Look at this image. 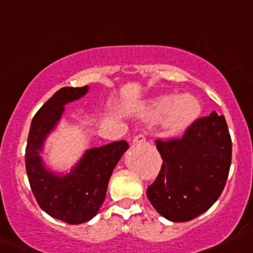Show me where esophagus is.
<instances>
[{"label": "esophagus", "instance_id": "34e87169", "mask_svg": "<svg viewBox=\"0 0 253 253\" xmlns=\"http://www.w3.org/2000/svg\"><path fill=\"white\" fill-rule=\"evenodd\" d=\"M144 142H146V137L144 134L136 135L134 137V140H132V144H144Z\"/></svg>", "mask_w": 253, "mask_h": 253}]
</instances>
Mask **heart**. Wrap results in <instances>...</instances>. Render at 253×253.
<instances>
[{"label": "heart", "instance_id": "obj_1", "mask_svg": "<svg viewBox=\"0 0 253 253\" xmlns=\"http://www.w3.org/2000/svg\"><path fill=\"white\" fill-rule=\"evenodd\" d=\"M199 102L192 96L183 95L178 98L173 96H162L156 98L146 108L145 116L157 119L166 116L165 126L169 132H175L189 126L199 116Z\"/></svg>", "mask_w": 253, "mask_h": 253}]
</instances>
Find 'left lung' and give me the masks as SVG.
<instances>
[{
    "label": "left lung",
    "mask_w": 253,
    "mask_h": 253,
    "mask_svg": "<svg viewBox=\"0 0 253 253\" xmlns=\"http://www.w3.org/2000/svg\"><path fill=\"white\" fill-rule=\"evenodd\" d=\"M163 163L147 199L171 222H187L211 207L225 186L231 137L224 116L212 112L192 122L181 137L156 141Z\"/></svg>",
    "instance_id": "obj_1"
}]
</instances>
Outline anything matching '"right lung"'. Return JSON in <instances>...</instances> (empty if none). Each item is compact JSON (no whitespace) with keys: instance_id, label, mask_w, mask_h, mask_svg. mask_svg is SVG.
Here are the masks:
<instances>
[{"instance_id":"right-lung-1","label":"right lung","mask_w":253,"mask_h":253,"mask_svg":"<svg viewBox=\"0 0 253 253\" xmlns=\"http://www.w3.org/2000/svg\"><path fill=\"white\" fill-rule=\"evenodd\" d=\"M88 86L62 87L34 116L25 148V168L31 191L47 214L68 224H82L97 214L107 192L114 167L129 148L126 140L87 150L69 174L48 170L40 152L54 129L64 105L79 100Z\"/></svg>"}]
</instances>
